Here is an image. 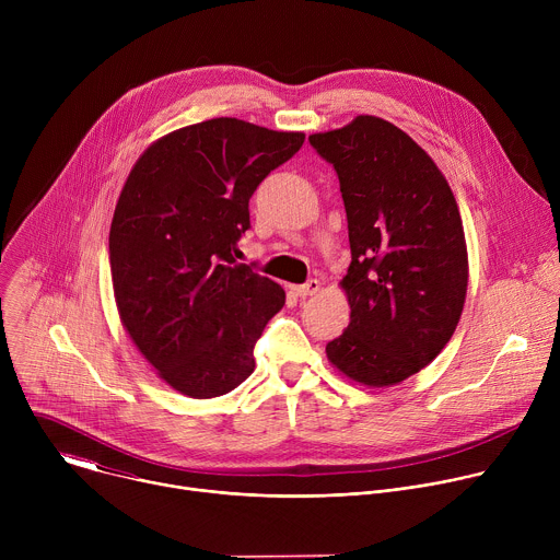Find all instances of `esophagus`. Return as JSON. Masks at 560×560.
I'll return each instance as SVG.
<instances>
[{
  "label": "esophagus",
  "mask_w": 560,
  "mask_h": 560,
  "mask_svg": "<svg viewBox=\"0 0 560 560\" xmlns=\"http://www.w3.org/2000/svg\"><path fill=\"white\" fill-rule=\"evenodd\" d=\"M318 290H322V283H318L316 279H310L307 283H303V285H296V288H294L296 296H301V299H307V296L316 294Z\"/></svg>",
  "instance_id": "1"
}]
</instances>
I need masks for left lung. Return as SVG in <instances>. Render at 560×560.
I'll return each mask as SVG.
<instances>
[{"label": "left lung", "mask_w": 560, "mask_h": 560, "mask_svg": "<svg viewBox=\"0 0 560 560\" xmlns=\"http://www.w3.org/2000/svg\"><path fill=\"white\" fill-rule=\"evenodd\" d=\"M307 139L337 171L352 253L341 281L350 324L326 354L357 383H401L439 357L463 312L456 199L432 156L385 119L359 115Z\"/></svg>", "instance_id": "left-lung-1"}]
</instances>
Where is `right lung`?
Listing matches in <instances>:
<instances>
[{"label": "right lung", "mask_w": 560, "mask_h": 560, "mask_svg": "<svg viewBox=\"0 0 560 560\" xmlns=\"http://www.w3.org/2000/svg\"><path fill=\"white\" fill-rule=\"evenodd\" d=\"M303 132L234 117L156 139L132 166L110 225L121 324L171 387L212 398L255 370V343L285 292L246 264L257 186L303 145Z\"/></svg>", "instance_id": "add662e5"}]
</instances>
